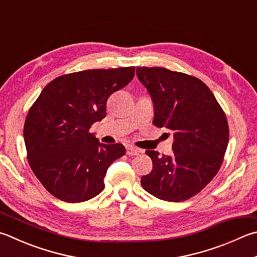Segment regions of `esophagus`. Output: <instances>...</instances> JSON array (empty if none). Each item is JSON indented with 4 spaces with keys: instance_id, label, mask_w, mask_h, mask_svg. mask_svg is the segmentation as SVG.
Segmentation results:
<instances>
[{
    "instance_id": "esophagus-1",
    "label": "esophagus",
    "mask_w": 257,
    "mask_h": 257,
    "mask_svg": "<svg viewBox=\"0 0 257 257\" xmlns=\"http://www.w3.org/2000/svg\"><path fill=\"white\" fill-rule=\"evenodd\" d=\"M125 149H127V155H138L139 153H141V151H139L138 148H136L135 146H133V145H128L127 147H125Z\"/></svg>"
}]
</instances>
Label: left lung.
I'll use <instances>...</instances> for the list:
<instances>
[{
  "label": "left lung",
  "mask_w": 257,
  "mask_h": 257,
  "mask_svg": "<svg viewBox=\"0 0 257 257\" xmlns=\"http://www.w3.org/2000/svg\"><path fill=\"white\" fill-rule=\"evenodd\" d=\"M136 72L152 96L153 123L174 133L172 155L146 152L153 170L142 177V185L161 200L185 201L220 169L229 139L226 114L197 77L163 67H137Z\"/></svg>",
  "instance_id": "1"
}]
</instances>
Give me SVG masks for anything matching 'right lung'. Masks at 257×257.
<instances>
[{"label": "right lung", "instance_id": "right-lung-1", "mask_svg": "<svg viewBox=\"0 0 257 257\" xmlns=\"http://www.w3.org/2000/svg\"><path fill=\"white\" fill-rule=\"evenodd\" d=\"M134 76L135 67L66 74L47 84L32 104L23 128L28 161L54 197L76 203L103 191L106 170L125 148L100 143L90 128L105 118L109 96Z\"/></svg>", "mask_w": 257, "mask_h": 257}]
</instances>
